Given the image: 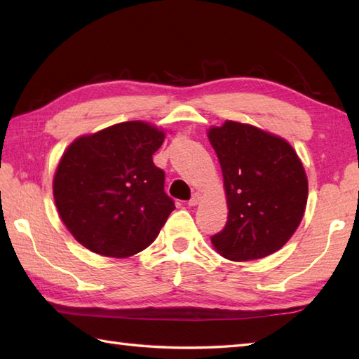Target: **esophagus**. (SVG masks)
Masks as SVG:
<instances>
[{
    "mask_svg": "<svg viewBox=\"0 0 359 359\" xmlns=\"http://www.w3.org/2000/svg\"><path fill=\"white\" fill-rule=\"evenodd\" d=\"M199 201H201V196L196 193V194H194V196L191 197V199H189V201H188V205H189V207H196V205H197V203H199Z\"/></svg>",
    "mask_w": 359,
    "mask_h": 359,
    "instance_id": "34e87169",
    "label": "esophagus"
}]
</instances>
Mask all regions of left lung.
Returning <instances> with one entry per match:
<instances>
[{
	"label": "left lung",
	"mask_w": 359,
	"mask_h": 359,
	"mask_svg": "<svg viewBox=\"0 0 359 359\" xmlns=\"http://www.w3.org/2000/svg\"><path fill=\"white\" fill-rule=\"evenodd\" d=\"M226 193L225 226L211 243L231 261H253L285 245L299 226L309 184L290 144L251 125L225 121L211 128Z\"/></svg>",
	"instance_id": "1"
}]
</instances>
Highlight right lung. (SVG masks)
<instances>
[{
	"label": "right lung",
	"instance_id": "obj_1",
	"mask_svg": "<svg viewBox=\"0 0 359 359\" xmlns=\"http://www.w3.org/2000/svg\"><path fill=\"white\" fill-rule=\"evenodd\" d=\"M165 134L143 121H123L75 140L53 179V199L83 247L109 257L147 248L175 208L165 171L152 162Z\"/></svg>",
	"mask_w": 359,
	"mask_h": 359
}]
</instances>
